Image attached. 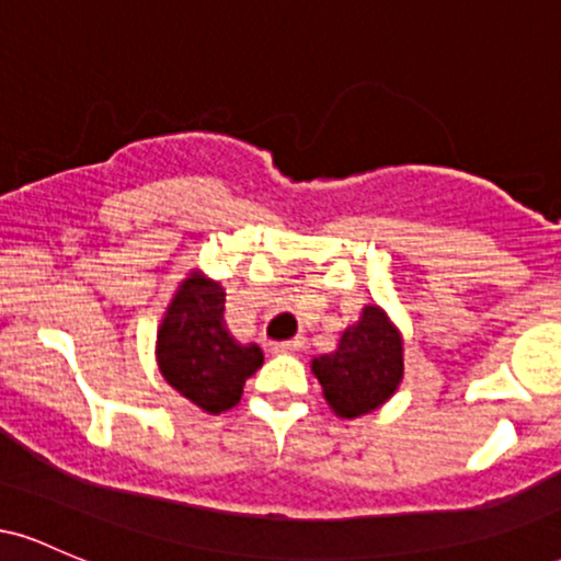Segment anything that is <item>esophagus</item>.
<instances>
[{"label": "esophagus", "instance_id": "esophagus-1", "mask_svg": "<svg viewBox=\"0 0 561 561\" xmlns=\"http://www.w3.org/2000/svg\"><path fill=\"white\" fill-rule=\"evenodd\" d=\"M272 353H298L302 351V340H287V343H272L268 345Z\"/></svg>", "mask_w": 561, "mask_h": 561}]
</instances>
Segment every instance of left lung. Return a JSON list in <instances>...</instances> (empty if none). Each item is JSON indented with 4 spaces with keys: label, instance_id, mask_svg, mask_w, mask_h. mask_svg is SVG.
<instances>
[{
    "label": "left lung",
    "instance_id": "1",
    "mask_svg": "<svg viewBox=\"0 0 561 561\" xmlns=\"http://www.w3.org/2000/svg\"><path fill=\"white\" fill-rule=\"evenodd\" d=\"M311 371L332 414L358 420L388 403L403 382V334L382 306L369 302L337 347L313 358Z\"/></svg>",
    "mask_w": 561,
    "mask_h": 561
}]
</instances>
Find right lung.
Returning <instances> with one entry per match:
<instances>
[{"label": "right lung", "mask_w": 561, "mask_h": 561, "mask_svg": "<svg viewBox=\"0 0 561 561\" xmlns=\"http://www.w3.org/2000/svg\"><path fill=\"white\" fill-rule=\"evenodd\" d=\"M221 282L190 268L158 327L156 358L165 382L205 414L240 403L244 379L261 369L263 351L240 343L224 319Z\"/></svg>", "instance_id": "1"}]
</instances>
